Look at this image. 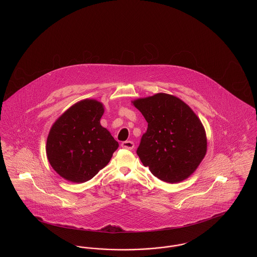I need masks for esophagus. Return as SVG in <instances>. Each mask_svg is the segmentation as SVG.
Returning a JSON list of instances; mask_svg holds the SVG:
<instances>
[{
    "label": "esophagus",
    "mask_w": 257,
    "mask_h": 257,
    "mask_svg": "<svg viewBox=\"0 0 257 257\" xmlns=\"http://www.w3.org/2000/svg\"><path fill=\"white\" fill-rule=\"evenodd\" d=\"M121 147L123 148H126V149H133L135 147L134 143L133 142H131V141H125V142H123L122 144H121Z\"/></svg>",
    "instance_id": "esophagus-1"
}]
</instances>
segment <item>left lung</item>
I'll list each match as a JSON object with an SVG mask.
<instances>
[{
	"label": "left lung",
	"mask_w": 257,
	"mask_h": 257,
	"mask_svg": "<svg viewBox=\"0 0 257 257\" xmlns=\"http://www.w3.org/2000/svg\"><path fill=\"white\" fill-rule=\"evenodd\" d=\"M133 104L148 123L137 149L144 166L168 183L188 178L207 149L205 130L196 113L182 100L166 93Z\"/></svg>",
	"instance_id": "obj_1"
}]
</instances>
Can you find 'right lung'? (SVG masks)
Instances as JSON below:
<instances>
[{
    "label": "right lung",
    "mask_w": 257,
    "mask_h": 257,
    "mask_svg": "<svg viewBox=\"0 0 257 257\" xmlns=\"http://www.w3.org/2000/svg\"><path fill=\"white\" fill-rule=\"evenodd\" d=\"M103 105L86 99L76 103L54 123L46 153L61 177L75 183L90 180L110 162L118 143L101 126Z\"/></svg>",
    "instance_id": "right-lung-1"
}]
</instances>
